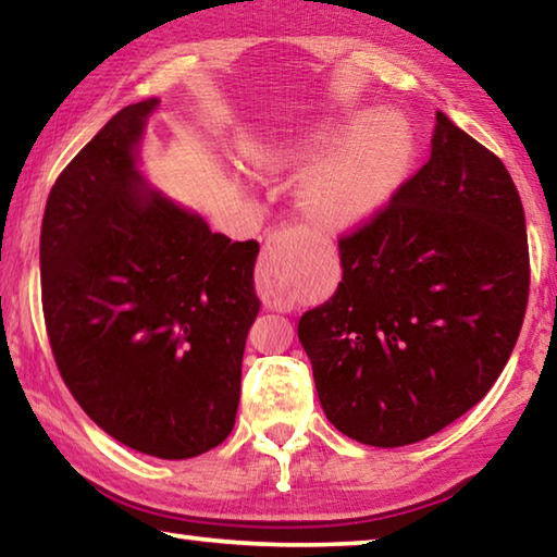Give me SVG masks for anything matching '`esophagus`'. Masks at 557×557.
<instances>
[{
  "label": "esophagus",
  "instance_id": "1",
  "mask_svg": "<svg viewBox=\"0 0 557 557\" xmlns=\"http://www.w3.org/2000/svg\"><path fill=\"white\" fill-rule=\"evenodd\" d=\"M307 252V235L299 228L272 233L262 248L258 265V292L272 307L289 305L295 295L301 258Z\"/></svg>",
  "mask_w": 557,
  "mask_h": 557
}]
</instances>
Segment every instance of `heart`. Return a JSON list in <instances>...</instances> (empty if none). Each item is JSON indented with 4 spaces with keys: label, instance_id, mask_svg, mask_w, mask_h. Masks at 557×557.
<instances>
[{
    "label": "heart",
    "instance_id": "1",
    "mask_svg": "<svg viewBox=\"0 0 557 557\" xmlns=\"http://www.w3.org/2000/svg\"><path fill=\"white\" fill-rule=\"evenodd\" d=\"M414 154L410 122L398 112L322 120L299 135H265L245 145L262 176L314 162L299 178L297 199L312 223L348 228L369 221L398 191Z\"/></svg>",
    "mask_w": 557,
    "mask_h": 557
}]
</instances>
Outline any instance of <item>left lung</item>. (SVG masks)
<instances>
[{"instance_id": "obj_1", "label": "left lung", "mask_w": 557, "mask_h": 557, "mask_svg": "<svg viewBox=\"0 0 557 557\" xmlns=\"http://www.w3.org/2000/svg\"><path fill=\"white\" fill-rule=\"evenodd\" d=\"M338 258L336 292L297 326L329 422L403 447L474 408L513 351L531 282L502 159L437 110L428 164Z\"/></svg>"}]
</instances>
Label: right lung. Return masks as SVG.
Here are the masks:
<instances>
[{
  "label": "right lung",
  "instance_id": "obj_1",
  "mask_svg": "<svg viewBox=\"0 0 557 557\" xmlns=\"http://www.w3.org/2000/svg\"><path fill=\"white\" fill-rule=\"evenodd\" d=\"M157 108H122L55 178L41 297L55 366L88 418L143 455L188 459L235 425L260 245L213 233L139 172Z\"/></svg>",
  "mask_w": 557,
  "mask_h": 557
}]
</instances>
